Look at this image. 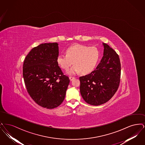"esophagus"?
I'll return each mask as SVG.
<instances>
[{
    "label": "esophagus",
    "instance_id": "obj_1",
    "mask_svg": "<svg viewBox=\"0 0 145 145\" xmlns=\"http://www.w3.org/2000/svg\"><path fill=\"white\" fill-rule=\"evenodd\" d=\"M69 80H71V81H72V80H73V79H75V78L74 77H72V76H69Z\"/></svg>",
    "mask_w": 145,
    "mask_h": 145
}]
</instances>
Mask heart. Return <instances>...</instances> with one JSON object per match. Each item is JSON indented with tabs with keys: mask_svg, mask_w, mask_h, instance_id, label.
I'll list each match as a JSON object with an SVG mask.
<instances>
[{
	"mask_svg": "<svg viewBox=\"0 0 145 145\" xmlns=\"http://www.w3.org/2000/svg\"><path fill=\"white\" fill-rule=\"evenodd\" d=\"M99 57V53L95 47L75 44L66 50V54H60L57 57V62L62 69H67L73 64L67 73L73 75L80 72L88 74L92 72L96 66Z\"/></svg>",
	"mask_w": 145,
	"mask_h": 145,
	"instance_id": "b5f03b06",
	"label": "heart"
}]
</instances>
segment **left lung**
<instances>
[{
    "label": "left lung",
    "instance_id": "obj_1",
    "mask_svg": "<svg viewBox=\"0 0 145 145\" xmlns=\"http://www.w3.org/2000/svg\"><path fill=\"white\" fill-rule=\"evenodd\" d=\"M103 56L96 69L79 78L81 95L87 103L99 105L109 101L117 91L120 82L121 63L116 52L103 43Z\"/></svg>",
    "mask_w": 145,
    "mask_h": 145
}]
</instances>
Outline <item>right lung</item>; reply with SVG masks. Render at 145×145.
I'll use <instances>...</instances> for the list:
<instances>
[{"label": "right lung", "instance_id": "add662e5", "mask_svg": "<svg viewBox=\"0 0 145 145\" xmlns=\"http://www.w3.org/2000/svg\"><path fill=\"white\" fill-rule=\"evenodd\" d=\"M58 43H42L27 55L23 76L30 96L42 107L54 109L63 101L69 83L57 62Z\"/></svg>", "mask_w": 145, "mask_h": 145}]
</instances>
